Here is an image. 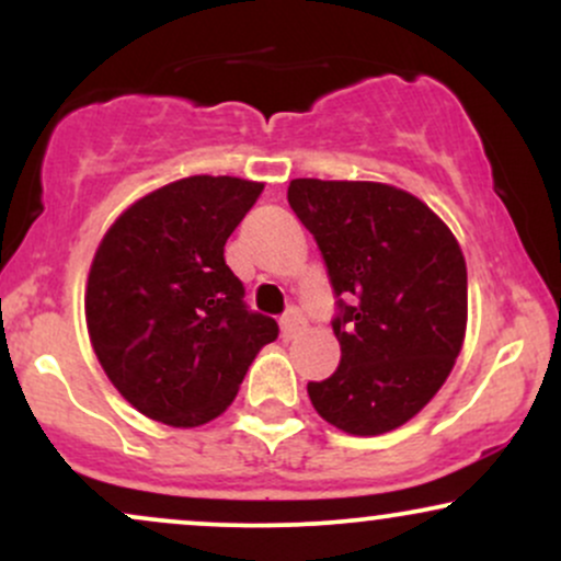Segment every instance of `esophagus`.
Wrapping results in <instances>:
<instances>
[{
	"label": "esophagus",
	"mask_w": 561,
	"mask_h": 561,
	"mask_svg": "<svg viewBox=\"0 0 561 561\" xmlns=\"http://www.w3.org/2000/svg\"><path fill=\"white\" fill-rule=\"evenodd\" d=\"M282 337H295V332L300 330V324H302V313H300V308H287V313L285 317H282Z\"/></svg>",
	"instance_id": "obj_1"
}]
</instances>
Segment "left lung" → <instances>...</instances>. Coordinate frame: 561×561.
Masks as SVG:
<instances>
[{"mask_svg": "<svg viewBox=\"0 0 561 561\" xmlns=\"http://www.w3.org/2000/svg\"><path fill=\"white\" fill-rule=\"evenodd\" d=\"M289 208L330 274L340 366L308 382L321 420L382 435L420 414L454 369L467 330V263L446 224L390 184L293 179Z\"/></svg>", "mask_w": 561, "mask_h": 561, "instance_id": "obj_1", "label": "left lung"}]
</instances>
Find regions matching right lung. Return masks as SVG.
<instances>
[{
    "instance_id": "add662e5",
    "label": "right lung",
    "mask_w": 561,
    "mask_h": 561,
    "mask_svg": "<svg viewBox=\"0 0 561 561\" xmlns=\"http://www.w3.org/2000/svg\"><path fill=\"white\" fill-rule=\"evenodd\" d=\"M261 182L190 176L115 218L87 282V327L102 369L134 409L171 427L216 420L279 327L250 311L224 244Z\"/></svg>"
}]
</instances>
